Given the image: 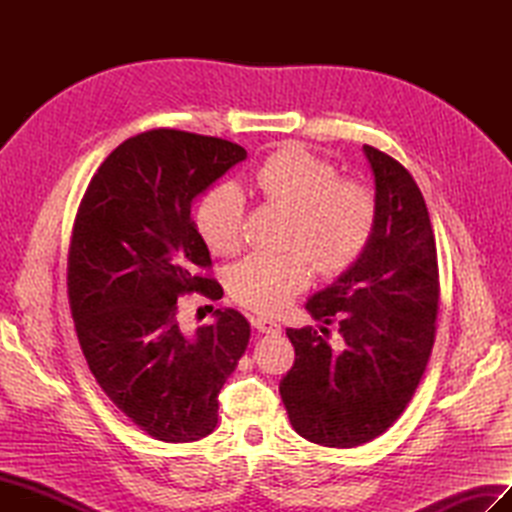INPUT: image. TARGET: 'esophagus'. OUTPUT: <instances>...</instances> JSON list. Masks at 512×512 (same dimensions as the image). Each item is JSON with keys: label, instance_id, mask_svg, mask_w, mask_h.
I'll return each mask as SVG.
<instances>
[{"label": "esophagus", "instance_id": "obj_1", "mask_svg": "<svg viewBox=\"0 0 512 512\" xmlns=\"http://www.w3.org/2000/svg\"><path fill=\"white\" fill-rule=\"evenodd\" d=\"M252 324H254V329H258L260 333L277 335V333L282 331L280 324H277L273 318H267V316H254V318H252Z\"/></svg>", "mask_w": 512, "mask_h": 512}]
</instances>
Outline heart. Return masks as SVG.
Returning <instances> with one entry per match:
<instances>
[{
	"label": "heart",
	"mask_w": 512,
	"mask_h": 512,
	"mask_svg": "<svg viewBox=\"0 0 512 512\" xmlns=\"http://www.w3.org/2000/svg\"><path fill=\"white\" fill-rule=\"evenodd\" d=\"M267 205L288 211L284 254H252L228 275L232 299L260 314H277L312 282L314 269L337 275L363 256L378 224L369 183L339 177L337 166L303 145L273 151L252 177ZM209 250L232 256L243 247L245 200L235 185H218L196 211Z\"/></svg>",
	"instance_id": "b5f03b06"
}]
</instances>
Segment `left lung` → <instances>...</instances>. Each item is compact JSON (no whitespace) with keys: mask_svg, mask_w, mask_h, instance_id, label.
Masks as SVG:
<instances>
[{"mask_svg":"<svg viewBox=\"0 0 512 512\" xmlns=\"http://www.w3.org/2000/svg\"><path fill=\"white\" fill-rule=\"evenodd\" d=\"M374 170L378 224L363 256L307 301L322 322L288 329L294 365L280 382L301 438L352 448L389 429L421 382L440 303L436 239L425 198L408 170L363 145ZM338 322L331 345L324 323Z\"/></svg>","mask_w":512,"mask_h":512,"instance_id":"obj_1","label":"left lung"}]
</instances>
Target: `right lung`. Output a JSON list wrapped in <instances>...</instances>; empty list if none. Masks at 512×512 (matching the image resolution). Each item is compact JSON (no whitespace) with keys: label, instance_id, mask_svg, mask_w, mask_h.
I'll list each match as a JSON object with an SVG mask.
<instances>
[{"label":"right lung","instance_id":"obj_1","mask_svg":"<svg viewBox=\"0 0 512 512\" xmlns=\"http://www.w3.org/2000/svg\"><path fill=\"white\" fill-rule=\"evenodd\" d=\"M247 158L237 143L158 128L123 141L91 177L68 252V299L85 361L106 397L162 442L218 425V395L250 342L237 309L185 333L183 294L222 299L192 203ZM213 309V307H211Z\"/></svg>","mask_w":512,"mask_h":512}]
</instances>
